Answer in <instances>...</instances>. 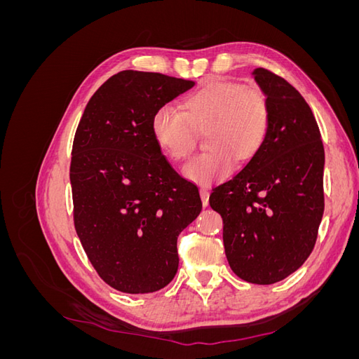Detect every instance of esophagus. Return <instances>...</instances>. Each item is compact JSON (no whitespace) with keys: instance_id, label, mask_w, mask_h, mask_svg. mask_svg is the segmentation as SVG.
Here are the masks:
<instances>
[{"instance_id":"esophagus-1","label":"esophagus","mask_w":359,"mask_h":359,"mask_svg":"<svg viewBox=\"0 0 359 359\" xmlns=\"http://www.w3.org/2000/svg\"><path fill=\"white\" fill-rule=\"evenodd\" d=\"M199 194H201V201H202V205H203V206H208V203H210V191H208V189L201 187V190H199Z\"/></svg>"}]
</instances>
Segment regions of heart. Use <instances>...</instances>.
<instances>
[{
	"label": "heart",
	"mask_w": 359,
	"mask_h": 359,
	"mask_svg": "<svg viewBox=\"0 0 359 359\" xmlns=\"http://www.w3.org/2000/svg\"><path fill=\"white\" fill-rule=\"evenodd\" d=\"M210 149L193 157L182 173L198 184H212L240 161L255 157L269 132V106L265 94L240 83H210L184 102V112L160 106L151 118V133L172 160L186 158L194 148L196 132L205 130Z\"/></svg>",
	"instance_id": "1"
}]
</instances>
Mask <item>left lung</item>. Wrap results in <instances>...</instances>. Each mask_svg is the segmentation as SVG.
Listing matches in <instances>:
<instances>
[{"label": "left lung", "instance_id": "left-lung-1", "mask_svg": "<svg viewBox=\"0 0 359 359\" xmlns=\"http://www.w3.org/2000/svg\"><path fill=\"white\" fill-rule=\"evenodd\" d=\"M252 74L269 106V132L245 168L212 190L210 205L223 219L233 273L248 283L273 285L295 273L316 244L325 151L304 97L266 69Z\"/></svg>", "mask_w": 359, "mask_h": 359}]
</instances>
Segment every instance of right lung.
<instances>
[{"instance_id":"right-lung-1","label":"right lung","mask_w":359,"mask_h":359,"mask_svg":"<svg viewBox=\"0 0 359 359\" xmlns=\"http://www.w3.org/2000/svg\"><path fill=\"white\" fill-rule=\"evenodd\" d=\"M191 86L161 73L119 72L94 93L76 130V233L116 290L168 286L178 271V235L202 210L198 187L172 169L151 133L153 114Z\"/></svg>"}]
</instances>
